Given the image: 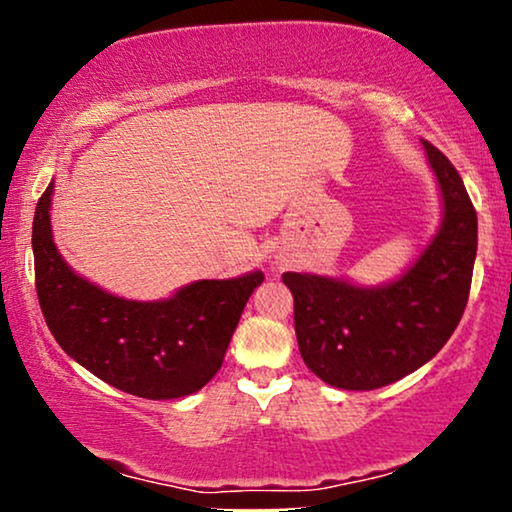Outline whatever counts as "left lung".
<instances>
[{
  "mask_svg": "<svg viewBox=\"0 0 512 512\" xmlns=\"http://www.w3.org/2000/svg\"><path fill=\"white\" fill-rule=\"evenodd\" d=\"M426 156L443 191L445 216L417 263L382 289L284 272L307 368L349 391L380 389L433 359L464 317L471 293L478 214L450 158L431 142Z\"/></svg>",
  "mask_w": 512,
  "mask_h": 512,
  "instance_id": "obj_1",
  "label": "left lung"
}]
</instances>
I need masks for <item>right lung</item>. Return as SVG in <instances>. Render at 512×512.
I'll use <instances>...</instances> for the list:
<instances>
[{
  "label": "right lung",
  "instance_id": "1",
  "mask_svg": "<svg viewBox=\"0 0 512 512\" xmlns=\"http://www.w3.org/2000/svg\"><path fill=\"white\" fill-rule=\"evenodd\" d=\"M53 184L32 223L34 284L58 345L125 394L167 401L205 387L221 368L244 305L263 272L202 279L160 303L123 300L74 275L51 235Z\"/></svg>",
  "mask_w": 512,
  "mask_h": 512
}]
</instances>
